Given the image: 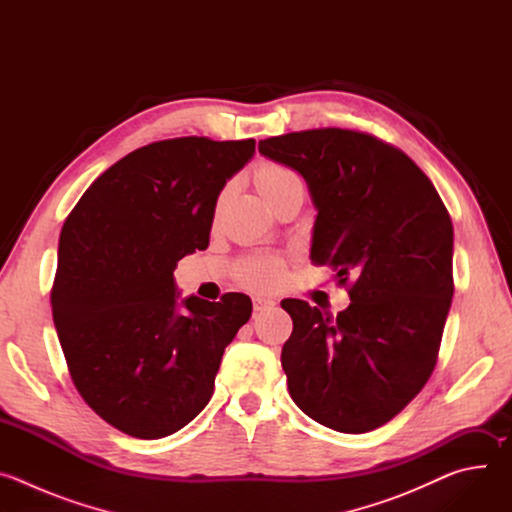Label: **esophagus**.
<instances>
[{"label":"esophagus","mask_w":512,"mask_h":512,"mask_svg":"<svg viewBox=\"0 0 512 512\" xmlns=\"http://www.w3.org/2000/svg\"><path fill=\"white\" fill-rule=\"evenodd\" d=\"M275 306V300L271 298H265V296H255L253 298V310L255 312H265V310H271Z\"/></svg>","instance_id":"obj_1"}]
</instances>
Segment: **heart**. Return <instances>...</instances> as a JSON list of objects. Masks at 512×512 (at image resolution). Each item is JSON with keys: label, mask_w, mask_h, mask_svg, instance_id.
Listing matches in <instances>:
<instances>
[{"label": "heart", "mask_w": 512, "mask_h": 512, "mask_svg": "<svg viewBox=\"0 0 512 512\" xmlns=\"http://www.w3.org/2000/svg\"><path fill=\"white\" fill-rule=\"evenodd\" d=\"M251 176L257 192L269 206L291 192L304 190V184L298 172L279 162L263 160L253 168ZM221 200H223V194L218 196V204H221ZM281 275H283V261L277 255H251V257H245L239 267L241 283L255 291L275 287L281 281Z\"/></svg>", "instance_id": "heart-1"}]
</instances>
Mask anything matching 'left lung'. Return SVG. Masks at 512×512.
<instances>
[{
  "mask_svg": "<svg viewBox=\"0 0 512 512\" xmlns=\"http://www.w3.org/2000/svg\"><path fill=\"white\" fill-rule=\"evenodd\" d=\"M298 170L318 208L312 263L336 271L350 306L336 316L283 300L294 332L281 367L291 399L314 421L373 431L423 389L454 296V227L421 168L364 131L320 127L259 141Z\"/></svg>",
  "mask_w": 512,
  "mask_h": 512,
  "instance_id": "1",
  "label": "left lung"
}]
</instances>
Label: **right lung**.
Instances as JSON below:
<instances>
[{"label":"right lung","instance_id":"add662e5","mask_svg":"<svg viewBox=\"0 0 512 512\" xmlns=\"http://www.w3.org/2000/svg\"><path fill=\"white\" fill-rule=\"evenodd\" d=\"M253 154L255 139L154 141L105 170L66 216L50 291L58 340L87 405L131 437L190 423L251 318L245 294L178 306L174 267L208 247L216 198Z\"/></svg>","mask_w":512,"mask_h":512}]
</instances>
